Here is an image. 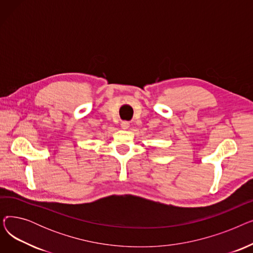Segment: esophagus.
Instances as JSON below:
<instances>
[{
	"label": "esophagus",
	"mask_w": 253,
	"mask_h": 253,
	"mask_svg": "<svg viewBox=\"0 0 253 253\" xmlns=\"http://www.w3.org/2000/svg\"><path fill=\"white\" fill-rule=\"evenodd\" d=\"M129 126H130V123H129V122H127V121H123V122L121 123V127H122V129H128V128H129Z\"/></svg>",
	"instance_id": "obj_1"
}]
</instances>
